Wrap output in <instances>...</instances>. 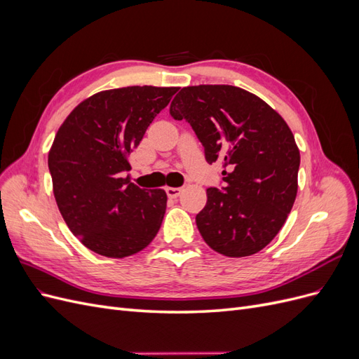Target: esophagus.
Listing matches in <instances>:
<instances>
[{
    "instance_id": "esophagus-1",
    "label": "esophagus",
    "mask_w": 359,
    "mask_h": 359,
    "mask_svg": "<svg viewBox=\"0 0 359 359\" xmlns=\"http://www.w3.org/2000/svg\"><path fill=\"white\" fill-rule=\"evenodd\" d=\"M181 191H182V189H180V187H168L166 189V194L170 199H177L181 194Z\"/></svg>"
}]
</instances>
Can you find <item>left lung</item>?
<instances>
[{
  "label": "left lung",
  "instance_id": "left-lung-1",
  "mask_svg": "<svg viewBox=\"0 0 359 359\" xmlns=\"http://www.w3.org/2000/svg\"><path fill=\"white\" fill-rule=\"evenodd\" d=\"M186 119L206 161H222L223 187L206 190L198 229L229 257L260 252L283 227L298 190L299 149L289 126L257 95L232 85L182 88L170 103Z\"/></svg>",
  "mask_w": 359,
  "mask_h": 359
}]
</instances>
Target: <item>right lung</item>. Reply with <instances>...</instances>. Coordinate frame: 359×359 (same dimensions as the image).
Here are the masks:
<instances>
[{"label": "right lung", "instance_id": "add662e5", "mask_svg": "<svg viewBox=\"0 0 359 359\" xmlns=\"http://www.w3.org/2000/svg\"><path fill=\"white\" fill-rule=\"evenodd\" d=\"M177 91L144 85L97 93L60 127L48 157L53 196L69 229L91 252L127 257L157 235L165 190L140 189L123 177L128 154Z\"/></svg>", "mask_w": 359, "mask_h": 359}]
</instances>
